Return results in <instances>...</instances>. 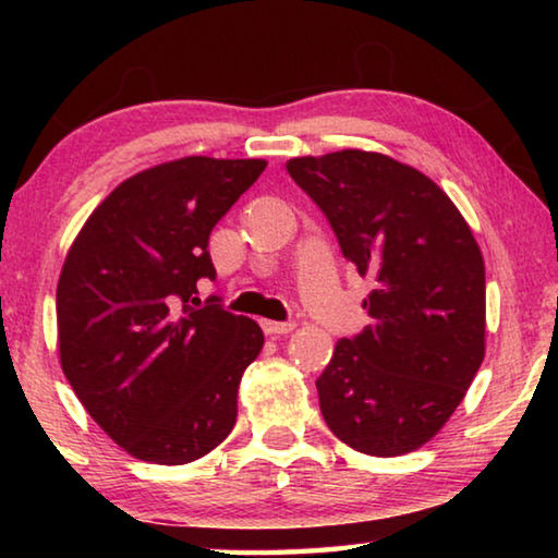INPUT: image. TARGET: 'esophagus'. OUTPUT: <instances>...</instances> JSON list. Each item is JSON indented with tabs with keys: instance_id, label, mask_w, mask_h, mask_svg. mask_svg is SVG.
I'll return each mask as SVG.
<instances>
[{
	"instance_id": "obj_1",
	"label": "esophagus",
	"mask_w": 558,
	"mask_h": 558,
	"mask_svg": "<svg viewBox=\"0 0 558 558\" xmlns=\"http://www.w3.org/2000/svg\"><path fill=\"white\" fill-rule=\"evenodd\" d=\"M260 327L266 335L278 337V335H290L292 329H295V323H272V319H263Z\"/></svg>"
}]
</instances>
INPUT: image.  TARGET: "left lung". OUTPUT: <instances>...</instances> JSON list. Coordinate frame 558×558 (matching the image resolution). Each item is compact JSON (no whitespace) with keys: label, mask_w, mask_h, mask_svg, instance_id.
I'll list each match as a JSON object with an SVG mask.
<instances>
[{"label":"left lung","mask_w":558,"mask_h":558,"mask_svg":"<svg viewBox=\"0 0 558 558\" xmlns=\"http://www.w3.org/2000/svg\"><path fill=\"white\" fill-rule=\"evenodd\" d=\"M288 172L325 211L374 290L369 325L339 339L317 379L329 430L376 458L438 436L485 359V260L450 196L381 153L292 157Z\"/></svg>","instance_id":"1"}]
</instances>
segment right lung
I'll use <instances>...</instances> for the list:
<instances>
[{
    "label": "right lung",
    "mask_w": 558,
    "mask_h": 558,
    "mask_svg": "<svg viewBox=\"0 0 558 558\" xmlns=\"http://www.w3.org/2000/svg\"><path fill=\"white\" fill-rule=\"evenodd\" d=\"M266 159L182 157L125 179L71 243L56 288L59 359L83 409L132 458L186 465L235 426L263 329L216 305L209 235Z\"/></svg>",
    "instance_id": "right-lung-1"
}]
</instances>
